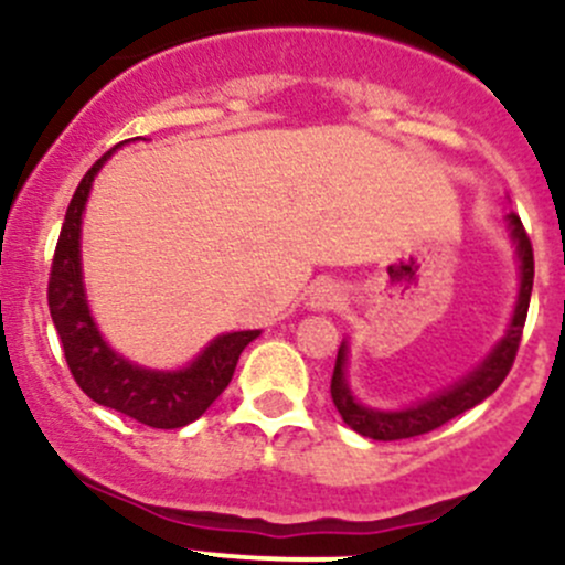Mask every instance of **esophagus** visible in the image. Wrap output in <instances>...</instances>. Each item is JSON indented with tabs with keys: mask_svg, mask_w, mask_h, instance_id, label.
<instances>
[{
	"mask_svg": "<svg viewBox=\"0 0 565 565\" xmlns=\"http://www.w3.org/2000/svg\"><path fill=\"white\" fill-rule=\"evenodd\" d=\"M341 289L335 281H319L315 289H311V298H309V306L315 311H330L335 309V306H341Z\"/></svg>",
	"mask_w": 565,
	"mask_h": 565,
	"instance_id": "esophagus-1",
	"label": "esophagus"
}]
</instances>
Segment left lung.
Masks as SVG:
<instances>
[{
    "label": "left lung",
    "instance_id": "1",
    "mask_svg": "<svg viewBox=\"0 0 565 565\" xmlns=\"http://www.w3.org/2000/svg\"><path fill=\"white\" fill-rule=\"evenodd\" d=\"M505 224H509L511 241H514L516 246V259H520V295H516L514 315H511L509 330H505L503 339H500L498 344H494V350L489 352L470 374H465L459 383L448 385L446 391L435 393V396L424 398V402L404 409H372L352 396L350 385H347V341H341L333 380H330V396H333L335 409H339V415L344 418V424L350 426V429H355L358 435L363 437H372V440H404V437H418L437 429V426L448 424V420L457 418V415L467 413V409L481 404L483 398L492 396V393L500 388L505 374L514 366L522 328H525L527 319L530 292H533V246H530L525 226H522L520 215L516 213L505 215Z\"/></svg>",
    "mask_w": 565,
    "mask_h": 565
}]
</instances>
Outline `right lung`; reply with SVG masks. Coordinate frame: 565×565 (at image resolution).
Wrapping results in <instances>:
<instances>
[{"mask_svg":"<svg viewBox=\"0 0 565 565\" xmlns=\"http://www.w3.org/2000/svg\"><path fill=\"white\" fill-rule=\"evenodd\" d=\"M114 150L93 163L67 204L65 224L51 262L49 311L65 350L67 369L78 388L93 402L117 409L152 429H180L196 420L224 393L235 374L237 358L259 335V330L215 335L188 366L174 372H158L130 363L106 344L89 315L87 292H84L82 218L93 180Z\"/></svg>","mask_w":565,"mask_h":565,"instance_id":"1","label":"right lung"}]
</instances>
